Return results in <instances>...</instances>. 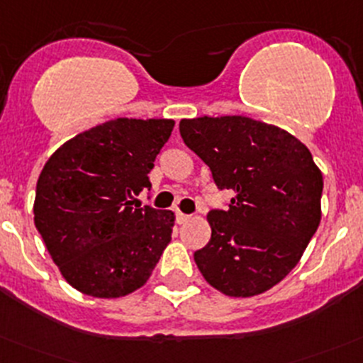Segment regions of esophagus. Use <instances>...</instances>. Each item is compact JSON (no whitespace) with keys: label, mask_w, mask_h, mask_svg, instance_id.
Here are the masks:
<instances>
[{"label":"esophagus","mask_w":363,"mask_h":363,"mask_svg":"<svg viewBox=\"0 0 363 363\" xmlns=\"http://www.w3.org/2000/svg\"><path fill=\"white\" fill-rule=\"evenodd\" d=\"M189 219H191V216H187V213L179 212V210L176 212V223H178V224H185Z\"/></svg>","instance_id":"1"}]
</instances>
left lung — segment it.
I'll return each instance as SVG.
<instances>
[{
	"label": "left lung",
	"mask_w": 363,
	"mask_h": 363,
	"mask_svg": "<svg viewBox=\"0 0 363 363\" xmlns=\"http://www.w3.org/2000/svg\"><path fill=\"white\" fill-rule=\"evenodd\" d=\"M184 143L210 167L230 208L206 216L212 237L194 260L230 298H253L298 265L320 223L323 172L308 147L274 124L246 116L179 121Z\"/></svg>",
	"instance_id": "1"
}]
</instances>
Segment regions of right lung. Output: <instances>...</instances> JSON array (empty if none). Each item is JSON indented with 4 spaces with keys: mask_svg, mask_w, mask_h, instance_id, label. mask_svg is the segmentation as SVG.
I'll use <instances>...</instances> for the list:
<instances>
[{
    "mask_svg": "<svg viewBox=\"0 0 363 363\" xmlns=\"http://www.w3.org/2000/svg\"><path fill=\"white\" fill-rule=\"evenodd\" d=\"M172 119L117 117L62 144L37 179L33 220L72 289L101 299L132 294L171 242V210L133 208L171 137Z\"/></svg>",
    "mask_w": 363,
    "mask_h": 363,
    "instance_id": "1",
    "label": "right lung"
}]
</instances>
